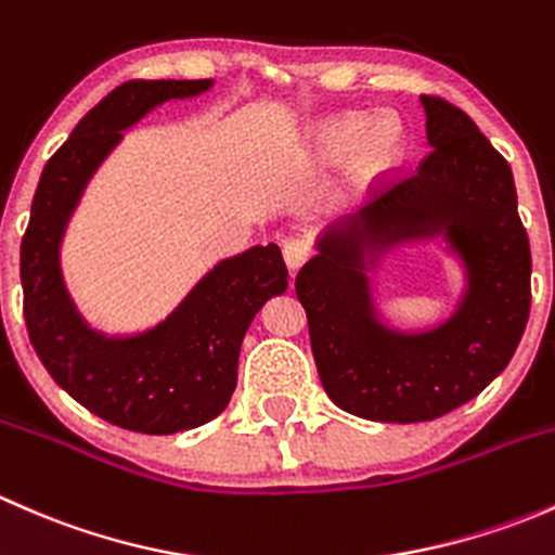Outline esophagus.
<instances>
[{
    "instance_id": "1",
    "label": "esophagus",
    "mask_w": 555,
    "mask_h": 555,
    "mask_svg": "<svg viewBox=\"0 0 555 555\" xmlns=\"http://www.w3.org/2000/svg\"><path fill=\"white\" fill-rule=\"evenodd\" d=\"M311 251L313 249H311L309 238H289V242L284 244V262H287L289 273L298 271V268L309 260Z\"/></svg>"
}]
</instances>
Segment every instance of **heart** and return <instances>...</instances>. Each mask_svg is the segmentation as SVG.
I'll return each mask as SVG.
<instances>
[{
  "instance_id": "1",
  "label": "heart",
  "mask_w": 555,
  "mask_h": 555,
  "mask_svg": "<svg viewBox=\"0 0 555 555\" xmlns=\"http://www.w3.org/2000/svg\"><path fill=\"white\" fill-rule=\"evenodd\" d=\"M363 142L357 153V171L362 177H376V173L389 171L402 158V128L395 120H378L371 128V120L362 115L344 117L330 126H324L317 137V158L324 164H338L346 155H351Z\"/></svg>"
}]
</instances>
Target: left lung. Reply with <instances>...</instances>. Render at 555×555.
I'll return each instance as SVG.
<instances>
[{
    "label": "left lung",
    "instance_id": "left-lung-1",
    "mask_svg": "<svg viewBox=\"0 0 555 555\" xmlns=\"http://www.w3.org/2000/svg\"><path fill=\"white\" fill-rule=\"evenodd\" d=\"M429 155L357 217L327 228L295 293L330 400L371 422H433L478 397L513 360L531 306L529 236L507 160L469 115L422 96ZM443 235L468 289L443 325L400 334L377 319L364 257Z\"/></svg>",
    "mask_w": 555,
    "mask_h": 555
}]
</instances>
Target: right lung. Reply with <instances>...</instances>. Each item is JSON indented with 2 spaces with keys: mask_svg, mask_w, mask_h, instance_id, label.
<instances>
[{
  "mask_svg": "<svg viewBox=\"0 0 555 555\" xmlns=\"http://www.w3.org/2000/svg\"><path fill=\"white\" fill-rule=\"evenodd\" d=\"M209 88L211 80H131L104 96L42 169L21 242L26 330L44 371L88 411L131 433L173 435L220 416L251 319L287 289L282 251L268 244L217 262L164 322L139 335L96 333L66 293L61 238L88 179L153 106Z\"/></svg>",
  "mask_w": 555,
  "mask_h": 555,
  "instance_id": "obj_1",
  "label": "right lung"
}]
</instances>
